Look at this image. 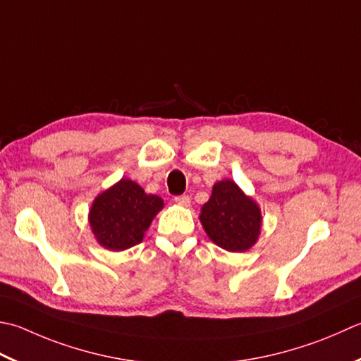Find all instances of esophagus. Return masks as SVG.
Returning a JSON list of instances; mask_svg holds the SVG:
<instances>
[{
    "mask_svg": "<svg viewBox=\"0 0 361 361\" xmlns=\"http://www.w3.org/2000/svg\"><path fill=\"white\" fill-rule=\"evenodd\" d=\"M175 203H178L180 207H189L190 204V199L188 195H178V197H175Z\"/></svg>",
    "mask_w": 361,
    "mask_h": 361,
    "instance_id": "34e87169",
    "label": "esophagus"
}]
</instances>
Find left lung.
Wrapping results in <instances>:
<instances>
[{
	"mask_svg": "<svg viewBox=\"0 0 361 361\" xmlns=\"http://www.w3.org/2000/svg\"><path fill=\"white\" fill-rule=\"evenodd\" d=\"M200 222L216 245L228 252H245L258 241L261 211L235 181L222 180L202 207Z\"/></svg>",
	"mask_w": 361,
	"mask_h": 361,
	"instance_id": "8db88e82",
	"label": "left lung"
}]
</instances>
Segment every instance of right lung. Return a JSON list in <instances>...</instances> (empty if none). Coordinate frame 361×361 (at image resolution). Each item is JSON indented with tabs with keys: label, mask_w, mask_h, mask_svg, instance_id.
Masks as SVG:
<instances>
[{
	"label": "right lung",
	"mask_w": 361,
	"mask_h": 361,
	"mask_svg": "<svg viewBox=\"0 0 361 361\" xmlns=\"http://www.w3.org/2000/svg\"><path fill=\"white\" fill-rule=\"evenodd\" d=\"M162 207L161 197L147 194L137 183L122 178L92 203L89 224L104 249L126 250L142 243L144 233Z\"/></svg>",
	"instance_id": "add662e5"
}]
</instances>
